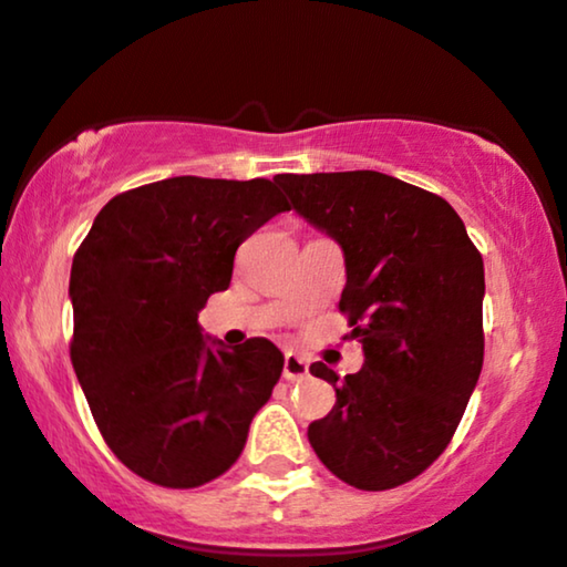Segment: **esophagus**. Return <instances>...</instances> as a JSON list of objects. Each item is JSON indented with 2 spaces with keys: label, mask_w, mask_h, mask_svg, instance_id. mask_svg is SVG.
<instances>
[{
  "label": "esophagus",
  "mask_w": 567,
  "mask_h": 567,
  "mask_svg": "<svg viewBox=\"0 0 567 567\" xmlns=\"http://www.w3.org/2000/svg\"><path fill=\"white\" fill-rule=\"evenodd\" d=\"M282 377L288 382H300V379L308 377V361L296 355V353H285V367H282Z\"/></svg>",
  "instance_id": "esophagus-1"
}]
</instances>
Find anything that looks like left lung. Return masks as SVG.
Instances as JSON below:
<instances>
[{"mask_svg": "<svg viewBox=\"0 0 567 567\" xmlns=\"http://www.w3.org/2000/svg\"><path fill=\"white\" fill-rule=\"evenodd\" d=\"M275 181L340 243V311L363 348V369L346 379L311 367L337 403L308 426V442L355 489H395L444 453L482 374V254L447 200L382 172Z\"/></svg>", "mask_w": 567, "mask_h": 567, "instance_id": "left-lung-1", "label": "left lung"}]
</instances>
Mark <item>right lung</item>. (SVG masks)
I'll return each mask as SVG.
<instances>
[{"mask_svg": "<svg viewBox=\"0 0 567 567\" xmlns=\"http://www.w3.org/2000/svg\"><path fill=\"white\" fill-rule=\"evenodd\" d=\"M290 204L277 185L169 177L114 196L70 271V361L104 442L133 474L193 489L238 461L285 358L227 350L198 311L230 288L235 250Z\"/></svg>", "mask_w": 567, "mask_h": 567, "instance_id": "1", "label": "right lung"}]
</instances>
